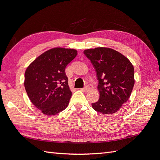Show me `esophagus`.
Returning a JSON list of instances; mask_svg holds the SVG:
<instances>
[{"label": "esophagus", "mask_w": 160, "mask_h": 160, "mask_svg": "<svg viewBox=\"0 0 160 160\" xmlns=\"http://www.w3.org/2000/svg\"><path fill=\"white\" fill-rule=\"evenodd\" d=\"M89 89H90V87L89 85H86L84 88H82L81 90L83 92H87V91H89Z\"/></svg>", "instance_id": "obj_1"}]
</instances>
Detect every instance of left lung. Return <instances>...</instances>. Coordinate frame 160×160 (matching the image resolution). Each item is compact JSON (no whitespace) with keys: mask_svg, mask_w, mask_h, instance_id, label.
<instances>
[{"mask_svg":"<svg viewBox=\"0 0 160 160\" xmlns=\"http://www.w3.org/2000/svg\"><path fill=\"white\" fill-rule=\"evenodd\" d=\"M95 69L99 99L92 103L98 112L112 114L126 103L135 83L134 68L127 57L110 48L83 51Z\"/></svg>","mask_w":160,"mask_h":160,"instance_id":"8db88e82","label":"left lung"}]
</instances>
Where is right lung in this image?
I'll return each mask as SVG.
<instances>
[{"label": "right lung", "mask_w": 160, "mask_h": 160, "mask_svg": "<svg viewBox=\"0 0 160 160\" xmlns=\"http://www.w3.org/2000/svg\"><path fill=\"white\" fill-rule=\"evenodd\" d=\"M77 55L72 49L57 47L43 52L27 67L25 88L32 103L47 115H55L69 105L72 93L65 68Z\"/></svg>", "instance_id": "obj_1"}]
</instances>
